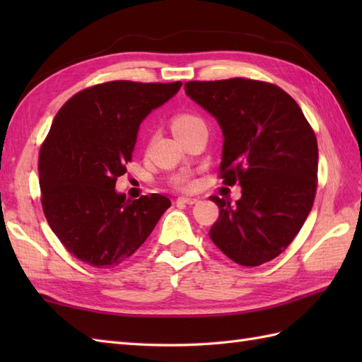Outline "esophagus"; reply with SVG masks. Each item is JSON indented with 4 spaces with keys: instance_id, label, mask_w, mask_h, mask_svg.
<instances>
[{
    "instance_id": "esophagus-1",
    "label": "esophagus",
    "mask_w": 362,
    "mask_h": 362,
    "mask_svg": "<svg viewBox=\"0 0 362 362\" xmlns=\"http://www.w3.org/2000/svg\"><path fill=\"white\" fill-rule=\"evenodd\" d=\"M177 202H183V204H187V205H193V204L197 202V199L196 197H188V196H180L179 199H177Z\"/></svg>"
}]
</instances>
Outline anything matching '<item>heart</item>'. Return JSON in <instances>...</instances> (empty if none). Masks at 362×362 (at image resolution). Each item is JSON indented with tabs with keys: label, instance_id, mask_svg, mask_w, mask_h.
I'll list each match as a JSON object with an SVG mask.
<instances>
[{
	"label": "heart",
	"instance_id": "obj_1",
	"mask_svg": "<svg viewBox=\"0 0 362 362\" xmlns=\"http://www.w3.org/2000/svg\"><path fill=\"white\" fill-rule=\"evenodd\" d=\"M201 122H202V119L196 117V115H193V113H177L171 121V126H173L174 134L179 135L196 124H201ZM174 185L179 188H189L191 185H193V182H191L189 175L180 174L174 179Z\"/></svg>",
	"mask_w": 362,
	"mask_h": 362
}]
</instances>
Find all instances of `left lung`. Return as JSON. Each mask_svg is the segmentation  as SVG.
Listing matches in <instances>:
<instances>
[{
    "instance_id": "1",
    "label": "left lung",
    "mask_w": 362,
    "mask_h": 362,
    "mask_svg": "<svg viewBox=\"0 0 362 362\" xmlns=\"http://www.w3.org/2000/svg\"><path fill=\"white\" fill-rule=\"evenodd\" d=\"M187 95L224 135L219 179L241 185L230 204L211 196L219 218L211 241L241 266L279 257L308 218L317 189V140L298 104L274 83L245 78L189 81Z\"/></svg>"
}]
</instances>
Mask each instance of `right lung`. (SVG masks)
<instances>
[{"label": "right lung", "instance_id": "right-lung-1", "mask_svg": "<svg viewBox=\"0 0 362 362\" xmlns=\"http://www.w3.org/2000/svg\"><path fill=\"white\" fill-rule=\"evenodd\" d=\"M182 82L110 81L81 90L60 107L38 153L42 206L51 230L73 257L93 267L127 259L171 201L115 191L132 160L136 132L152 109Z\"/></svg>", "mask_w": 362, "mask_h": 362}]
</instances>
